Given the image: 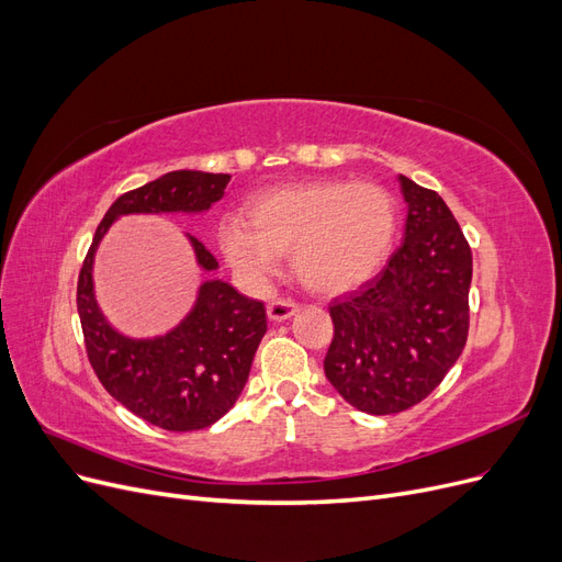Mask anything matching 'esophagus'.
Returning <instances> with one entry per match:
<instances>
[{
  "label": "esophagus",
  "instance_id": "34e87169",
  "mask_svg": "<svg viewBox=\"0 0 562 562\" xmlns=\"http://www.w3.org/2000/svg\"><path fill=\"white\" fill-rule=\"evenodd\" d=\"M295 312H297V304L291 302V300H283V297L271 300L267 304V316H269V321H274V323L291 318Z\"/></svg>",
  "mask_w": 562,
  "mask_h": 562
}]
</instances>
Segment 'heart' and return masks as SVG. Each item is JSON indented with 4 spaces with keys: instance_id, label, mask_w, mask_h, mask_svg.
<instances>
[{
    "instance_id": "b5f03b06",
    "label": "heart",
    "mask_w": 562,
    "mask_h": 562,
    "mask_svg": "<svg viewBox=\"0 0 562 562\" xmlns=\"http://www.w3.org/2000/svg\"><path fill=\"white\" fill-rule=\"evenodd\" d=\"M248 222L227 217L217 241L250 283L291 252L295 277L321 295H342L378 274L396 234V203L375 182L307 180L255 194Z\"/></svg>"
}]
</instances>
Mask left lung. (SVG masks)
Segmentation results:
<instances>
[{"label":"left lung","mask_w":562,"mask_h":562,"mask_svg":"<svg viewBox=\"0 0 562 562\" xmlns=\"http://www.w3.org/2000/svg\"><path fill=\"white\" fill-rule=\"evenodd\" d=\"M403 241L380 274L335 300L323 370L356 411L394 415L443 382L469 335L471 248L446 201L398 176Z\"/></svg>","instance_id":"obj_1"}]
</instances>
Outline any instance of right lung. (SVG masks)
<instances>
[{"label":"right lung","instance_id":"right-lung-1","mask_svg":"<svg viewBox=\"0 0 562 562\" xmlns=\"http://www.w3.org/2000/svg\"><path fill=\"white\" fill-rule=\"evenodd\" d=\"M232 176L171 171L119 196L98 225L79 271L77 312L89 361L108 394L133 415L166 431L206 429L241 396L252 356L267 333L265 304L236 293L223 279L196 288L192 310L155 337L116 330L95 300L93 262L100 241L124 215H201L223 199ZM201 271L220 265L184 234Z\"/></svg>","mask_w":562,"mask_h":562}]
</instances>
